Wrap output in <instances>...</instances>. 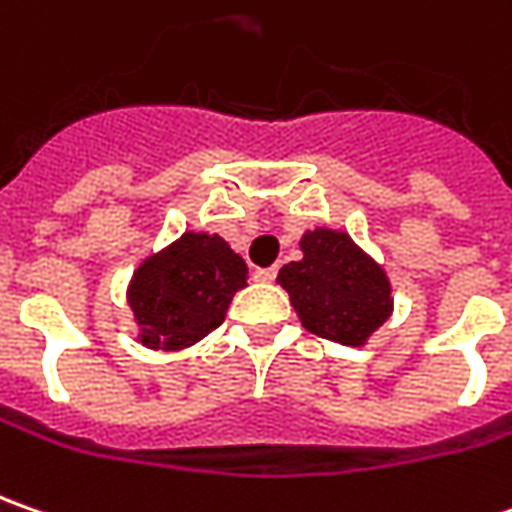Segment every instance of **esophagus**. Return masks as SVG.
I'll use <instances>...</instances> for the list:
<instances>
[{
  "mask_svg": "<svg viewBox=\"0 0 512 512\" xmlns=\"http://www.w3.org/2000/svg\"><path fill=\"white\" fill-rule=\"evenodd\" d=\"M274 277H277V269H257L255 272L257 283H272Z\"/></svg>",
  "mask_w": 512,
  "mask_h": 512,
  "instance_id": "esophagus-1",
  "label": "esophagus"
}]
</instances>
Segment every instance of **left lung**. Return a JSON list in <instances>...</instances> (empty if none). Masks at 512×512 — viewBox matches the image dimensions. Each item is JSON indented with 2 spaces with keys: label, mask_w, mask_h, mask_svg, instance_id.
<instances>
[{
  "label": "left lung",
  "mask_w": 512,
  "mask_h": 512,
  "mask_svg": "<svg viewBox=\"0 0 512 512\" xmlns=\"http://www.w3.org/2000/svg\"><path fill=\"white\" fill-rule=\"evenodd\" d=\"M303 260L283 266L277 283L311 334L362 345L391 314V283L354 240L314 229L300 240Z\"/></svg>",
  "instance_id": "obj_1"
}]
</instances>
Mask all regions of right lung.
<instances>
[{
	"label": "right lung",
	"instance_id": "right-lung-1",
	"mask_svg": "<svg viewBox=\"0 0 512 512\" xmlns=\"http://www.w3.org/2000/svg\"><path fill=\"white\" fill-rule=\"evenodd\" d=\"M246 263L218 235L186 232L133 277L130 309L147 348H186L226 320L235 291L246 286Z\"/></svg>",
	"mask_w": 512,
	"mask_h": 512
}]
</instances>
